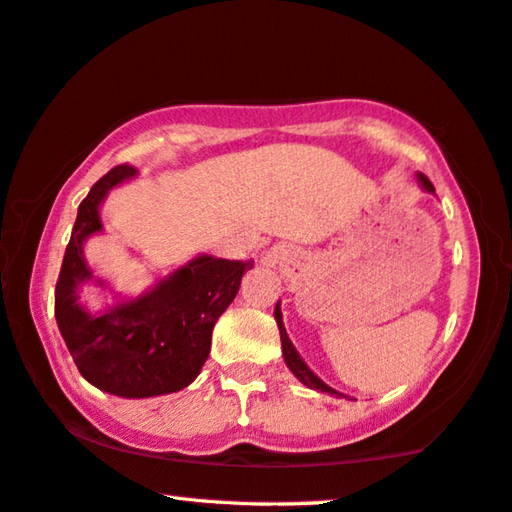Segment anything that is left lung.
<instances>
[{
    "label": "left lung",
    "instance_id": "left-lung-1",
    "mask_svg": "<svg viewBox=\"0 0 512 512\" xmlns=\"http://www.w3.org/2000/svg\"><path fill=\"white\" fill-rule=\"evenodd\" d=\"M417 182L421 184V189H424V191H428V193H435V189H433L431 180H428V177H426L424 173H417ZM273 316H275V323H278V330H280V342H282V358H285V364H287V367H289V371L294 373V376H296V378L300 380V383H303L305 387L316 389V392H326V394H332V396H337V399H348L346 394L337 392V389H332L330 385L323 383V380H321L319 376H316V373H314L310 367H307L305 360L300 358L298 351H296V348H294V344H291L289 335H287V330H285V323H282L280 300H278V305H275ZM348 401H353V399H348Z\"/></svg>",
    "mask_w": 512,
    "mask_h": 512
}]
</instances>
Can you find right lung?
I'll use <instances>...</instances> for the list:
<instances>
[{"mask_svg": "<svg viewBox=\"0 0 512 512\" xmlns=\"http://www.w3.org/2000/svg\"><path fill=\"white\" fill-rule=\"evenodd\" d=\"M132 166H116L81 200L54 294V316L63 342L88 383L123 399L180 392L198 378L212 348V330L241 287L253 262L198 255L127 298L91 312L81 287L109 289L86 262V241L100 234L102 202L116 186L134 180Z\"/></svg>", "mask_w": 512, "mask_h": 512, "instance_id": "1", "label": "right lung"}]
</instances>
